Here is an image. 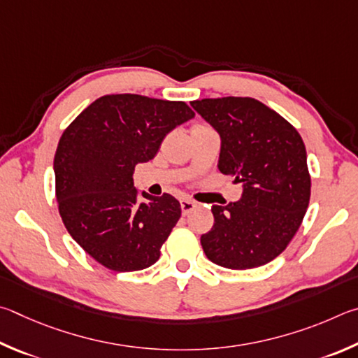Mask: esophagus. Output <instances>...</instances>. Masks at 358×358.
<instances>
[{
    "label": "esophagus",
    "mask_w": 358,
    "mask_h": 358,
    "mask_svg": "<svg viewBox=\"0 0 358 358\" xmlns=\"http://www.w3.org/2000/svg\"><path fill=\"white\" fill-rule=\"evenodd\" d=\"M196 208V203H193L192 199H187V198H184V199H180V209H182V214L184 215H187V214H190V212Z\"/></svg>",
    "instance_id": "34e87169"
}]
</instances>
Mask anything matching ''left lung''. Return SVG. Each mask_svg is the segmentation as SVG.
<instances>
[{"instance_id":"1","label":"left lung","mask_w":358,"mask_h":358,"mask_svg":"<svg viewBox=\"0 0 358 358\" xmlns=\"http://www.w3.org/2000/svg\"><path fill=\"white\" fill-rule=\"evenodd\" d=\"M222 138L218 169L243 184L242 198L212 206L214 227L201 236L208 258L227 268H253L277 258L302 224L311 195L302 136L252 97L193 100Z\"/></svg>"}]
</instances>
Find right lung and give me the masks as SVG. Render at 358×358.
Listing matches in <instances>:
<instances>
[{"label": "right lung", "instance_id": "right-lung-1", "mask_svg": "<svg viewBox=\"0 0 358 358\" xmlns=\"http://www.w3.org/2000/svg\"><path fill=\"white\" fill-rule=\"evenodd\" d=\"M195 116L185 102L140 94H108L67 125L55 154L59 215L72 239L115 272L152 266L180 218V204L143 192L138 203L134 169L159 152L179 124Z\"/></svg>", "mask_w": 358, "mask_h": 358}]
</instances>
